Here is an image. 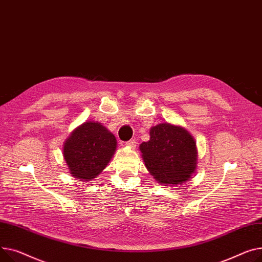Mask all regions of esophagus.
<instances>
[{"label": "esophagus", "instance_id": "1", "mask_svg": "<svg viewBox=\"0 0 262 262\" xmlns=\"http://www.w3.org/2000/svg\"><path fill=\"white\" fill-rule=\"evenodd\" d=\"M126 146H128L130 148H135L136 147V141L135 140H130L129 142L126 143Z\"/></svg>", "mask_w": 262, "mask_h": 262}]
</instances>
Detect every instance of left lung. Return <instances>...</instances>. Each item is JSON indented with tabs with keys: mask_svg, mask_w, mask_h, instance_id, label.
Here are the masks:
<instances>
[{
	"mask_svg": "<svg viewBox=\"0 0 262 262\" xmlns=\"http://www.w3.org/2000/svg\"><path fill=\"white\" fill-rule=\"evenodd\" d=\"M150 140L140 145L149 173L164 186H178L195 172L198 149L193 136L182 126L161 122L150 129Z\"/></svg>",
	"mask_w": 262,
	"mask_h": 262,
	"instance_id": "obj_1",
	"label": "left lung"
}]
</instances>
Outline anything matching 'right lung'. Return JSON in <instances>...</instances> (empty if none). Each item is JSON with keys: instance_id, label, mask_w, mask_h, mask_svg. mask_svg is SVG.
<instances>
[{"instance_id": "1", "label": "right lung", "mask_w": 262, "mask_h": 262, "mask_svg": "<svg viewBox=\"0 0 262 262\" xmlns=\"http://www.w3.org/2000/svg\"><path fill=\"white\" fill-rule=\"evenodd\" d=\"M117 141L100 122L89 120L75 128L63 145L71 176L88 182L102 172L116 151Z\"/></svg>"}]
</instances>
